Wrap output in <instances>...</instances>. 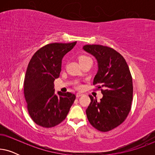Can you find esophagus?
<instances>
[{
    "label": "esophagus",
    "mask_w": 155,
    "mask_h": 155,
    "mask_svg": "<svg viewBox=\"0 0 155 155\" xmlns=\"http://www.w3.org/2000/svg\"><path fill=\"white\" fill-rule=\"evenodd\" d=\"M82 95H83V94H82V93H80V92H78L77 94H76V97H81V96H82Z\"/></svg>",
    "instance_id": "esophagus-1"
}]
</instances>
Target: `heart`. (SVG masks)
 <instances>
[{
  "label": "heart",
  "mask_w": 155,
  "mask_h": 155,
  "mask_svg": "<svg viewBox=\"0 0 155 155\" xmlns=\"http://www.w3.org/2000/svg\"><path fill=\"white\" fill-rule=\"evenodd\" d=\"M78 61H79L80 63H84V62H85V61H89V60H92L90 57L86 56V55H80V56H78ZM75 87L78 89V90H80V89H82V85L80 83H77L75 84Z\"/></svg>",
  "instance_id": "b5f03b06"
}]
</instances>
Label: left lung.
<instances>
[{"mask_svg": "<svg viewBox=\"0 0 155 155\" xmlns=\"http://www.w3.org/2000/svg\"><path fill=\"white\" fill-rule=\"evenodd\" d=\"M83 48L98 61L93 84L103 94L99 101L89 96L91 102L86 109L87 117L97 130L108 132L124 123L130 111L132 75L125 58L114 48L99 44L85 45Z\"/></svg>", "mask_w": 155, "mask_h": 155, "instance_id": "1", "label": "left lung"}]
</instances>
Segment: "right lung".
<instances>
[{"instance_id": "obj_1", "label": "right lung", "mask_w": 155, "mask_h": 155, "mask_svg": "<svg viewBox=\"0 0 155 155\" xmlns=\"http://www.w3.org/2000/svg\"><path fill=\"white\" fill-rule=\"evenodd\" d=\"M76 44L51 43L40 48L31 57L25 74L24 95L33 121L44 128L61 124L75 99L71 92L54 94V80L60 75L61 61Z\"/></svg>"}]
</instances>
